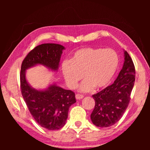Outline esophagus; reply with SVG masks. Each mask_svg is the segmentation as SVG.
Segmentation results:
<instances>
[{"instance_id":"esophagus-1","label":"esophagus","mask_w":150,"mask_h":150,"mask_svg":"<svg viewBox=\"0 0 150 150\" xmlns=\"http://www.w3.org/2000/svg\"><path fill=\"white\" fill-rule=\"evenodd\" d=\"M75 97L77 100H79V99H81V98H83V97H84V96H83V95H81V94H76Z\"/></svg>"}]
</instances>
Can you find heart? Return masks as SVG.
I'll use <instances>...</instances> for the list:
<instances>
[{
	"mask_svg": "<svg viewBox=\"0 0 150 150\" xmlns=\"http://www.w3.org/2000/svg\"><path fill=\"white\" fill-rule=\"evenodd\" d=\"M119 65V58L115 51L103 48L84 47L73 54L71 60L62 63V72L68 86L75 88L84 75L81 83L83 92L106 87L115 76Z\"/></svg>",
	"mask_w": 150,
	"mask_h": 150,
	"instance_id": "obj_1",
	"label": "heart"
}]
</instances>
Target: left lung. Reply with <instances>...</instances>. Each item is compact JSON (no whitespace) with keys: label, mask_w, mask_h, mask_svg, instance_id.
<instances>
[{"label":"left lung","mask_w":150,"mask_h":150,"mask_svg":"<svg viewBox=\"0 0 150 150\" xmlns=\"http://www.w3.org/2000/svg\"><path fill=\"white\" fill-rule=\"evenodd\" d=\"M135 75L133 61L125 51L122 69L113 84L92 96L95 105L91 119L96 126H111L122 118L130 103Z\"/></svg>","instance_id":"8db88e82"}]
</instances>
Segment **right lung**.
<instances>
[{"label":"right lung","instance_id":"right-lung-1","mask_svg":"<svg viewBox=\"0 0 150 150\" xmlns=\"http://www.w3.org/2000/svg\"><path fill=\"white\" fill-rule=\"evenodd\" d=\"M64 49L56 44L38 45L24 58L20 70L21 93L30 112L40 126L49 130H59L65 125L69 108L76 102L75 93L55 84L44 91L33 88L26 81V70L38 64L57 70Z\"/></svg>","mask_w":150,"mask_h":150}]
</instances>
